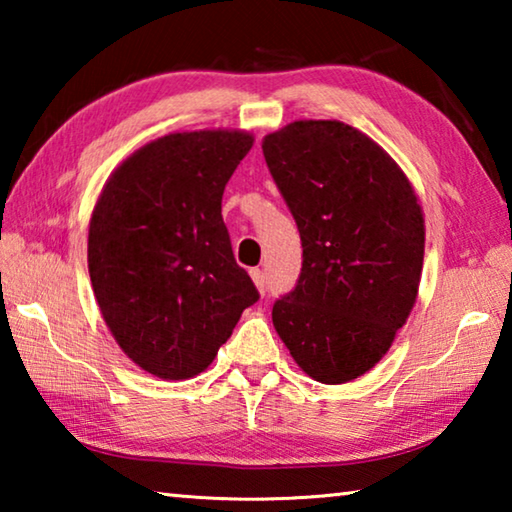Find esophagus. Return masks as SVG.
Segmentation results:
<instances>
[{"label": "esophagus", "mask_w": 512, "mask_h": 512, "mask_svg": "<svg viewBox=\"0 0 512 512\" xmlns=\"http://www.w3.org/2000/svg\"><path fill=\"white\" fill-rule=\"evenodd\" d=\"M250 277H253V282L257 284V289H259V293H266V282H264V271L262 268H253V271H250Z\"/></svg>", "instance_id": "esophagus-1"}]
</instances>
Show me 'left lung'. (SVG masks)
<instances>
[{"label":"left lung","instance_id":"8db88e82","mask_svg":"<svg viewBox=\"0 0 512 512\" xmlns=\"http://www.w3.org/2000/svg\"><path fill=\"white\" fill-rule=\"evenodd\" d=\"M262 149L302 241L298 282L275 300L273 325L309 377L345 384L384 357L413 309L418 198L391 155L343 121H293Z\"/></svg>","mask_w":512,"mask_h":512}]
</instances>
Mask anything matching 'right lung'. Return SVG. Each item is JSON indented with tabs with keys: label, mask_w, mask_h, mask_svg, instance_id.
Listing matches in <instances>:
<instances>
[{
	"label": "right lung",
	"mask_w": 512,
	"mask_h": 512,
	"mask_svg": "<svg viewBox=\"0 0 512 512\" xmlns=\"http://www.w3.org/2000/svg\"><path fill=\"white\" fill-rule=\"evenodd\" d=\"M250 146L241 131L164 135L121 164L94 205V296L119 348L160 379L203 372L259 300L221 216Z\"/></svg>",
	"instance_id": "right-lung-1"
}]
</instances>
